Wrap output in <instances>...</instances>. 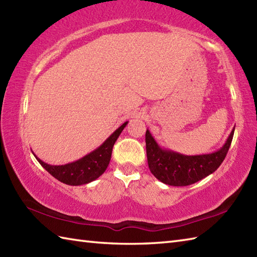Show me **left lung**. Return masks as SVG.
I'll list each match as a JSON object with an SVG mask.
<instances>
[{
    "instance_id": "1",
    "label": "left lung",
    "mask_w": 257,
    "mask_h": 257,
    "mask_svg": "<svg viewBox=\"0 0 257 257\" xmlns=\"http://www.w3.org/2000/svg\"><path fill=\"white\" fill-rule=\"evenodd\" d=\"M234 129L220 150L207 155L185 156L162 149L149 130L146 133L147 159L151 173L161 182L173 187H185L210 176L221 166L233 139Z\"/></svg>"
}]
</instances>
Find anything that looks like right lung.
<instances>
[{"label": "right lung", "mask_w": 257, "mask_h": 257, "mask_svg": "<svg viewBox=\"0 0 257 257\" xmlns=\"http://www.w3.org/2000/svg\"><path fill=\"white\" fill-rule=\"evenodd\" d=\"M127 123L128 121H125L120 125L116 132L109 136L105 143L98 147L96 150L75 162L67 163L64 166H51L38 159L35 155L34 156L42 167L58 181L69 185L89 183L99 178L106 171L111 158L112 147Z\"/></svg>", "instance_id": "add662e5"}]
</instances>
